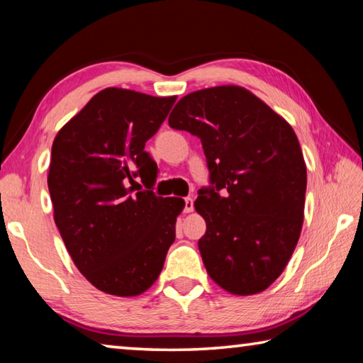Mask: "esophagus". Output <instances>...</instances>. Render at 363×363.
<instances>
[{
    "label": "esophagus",
    "instance_id": "1",
    "mask_svg": "<svg viewBox=\"0 0 363 363\" xmlns=\"http://www.w3.org/2000/svg\"><path fill=\"white\" fill-rule=\"evenodd\" d=\"M194 211V200L187 196V199H184V213H190Z\"/></svg>",
    "mask_w": 363,
    "mask_h": 363
}]
</instances>
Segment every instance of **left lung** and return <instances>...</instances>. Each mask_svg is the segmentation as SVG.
Wrapping results in <instances>:
<instances>
[{
  "instance_id": "8db88e82",
  "label": "left lung",
  "mask_w": 363,
  "mask_h": 363,
  "mask_svg": "<svg viewBox=\"0 0 363 363\" xmlns=\"http://www.w3.org/2000/svg\"><path fill=\"white\" fill-rule=\"evenodd\" d=\"M173 130L201 140L210 186L195 210L206 232L199 250L208 275L232 294L264 291L299 240L306 163L293 128L240 86L195 91L176 104Z\"/></svg>"
}]
</instances>
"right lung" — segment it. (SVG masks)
Returning a JSON list of instances; mask_svg holds the SVG:
<instances>
[{"label":"right lung","instance_id":"1","mask_svg":"<svg viewBox=\"0 0 363 363\" xmlns=\"http://www.w3.org/2000/svg\"><path fill=\"white\" fill-rule=\"evenodd\" d=\"M174 102L176 96L107 88L52 143L48 187L54 220L79 272L104 293H144L176 238L184 200L153 194L155 162L144 149Z\"/></svg>","mask_w":363,"mask_h":363}]
</instances>
